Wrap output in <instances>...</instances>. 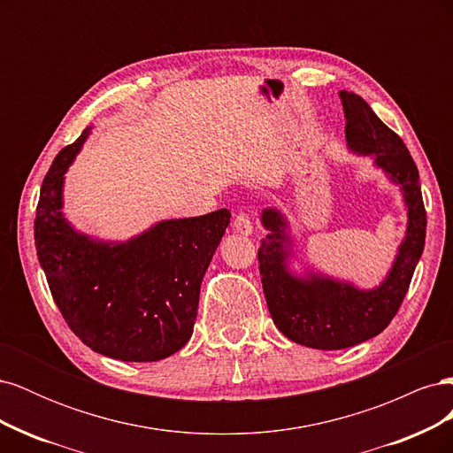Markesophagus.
Listing matches in <instances>:
<instances>
[{
    "label": "esophagus",
    "instance_id": "34e87169",
    "mask_svg": "<svg viewBox=\"0 0 453 453\" xmlns=\"http://www.w3.org/2000/svg\"><path fill=\"white\" fill-rule=\"evenodd\" d=\"M234 230L238 232V234H242V236H251L253 234V223H251V219L248 217V213L240 211L236 215V219H234Z\"/></svg>",
    "mask_w": 453,
    "mask_h": 453
}]
</instances>
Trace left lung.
Returning a JSON list of instances; mask_svg holds the SVG:
<instances>
[{
    "instance_id": "1",
    "label": "left lung",
    "mask_w": 453,
    "mask_h": 453,
    "mask_svg": "<svg viewBox=\"0 0 453 453\" xmlns=\"http://www.w3.org/2000/svg\"><path fill=\"white\" fill-rule=\"evenodd\" d=\"M338 94L344 105L349 153L372 157L374 168L399 187L406 232L386 278L372 289H363L310 265L295 270L291 263L298 257L289 219L278 208L263 210L260 223L268 234L260 240L258 270L270 315L281 334L313 349L351 348L391 323L419 263L427 226L419 173L403 140L383 125L361 96L348 90Z\"/></svg>"
}]
</instances>
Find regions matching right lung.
Returning a JSON list of instances; mask_svg holds the SVG:
<instances>
[{"label": "right lung", "instance_id": "1", "mask_svg": "<svg viewBox=\"0 0 453 453\" xmlns=\"http://www.w3.org/2000/svg\"><path fill=\"white\" fill-rule=\"evenodd\" d=\"M62 149L41 185L35 250L65 323L96 353L150 363L193 336L200 285L230 223L228 210L164 219L125 242L77 230L64 215V181L90 135Z\"/></svg>", "mask_w": 453, "mask_h": 453}]
</instances>
